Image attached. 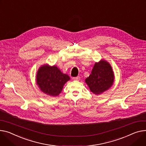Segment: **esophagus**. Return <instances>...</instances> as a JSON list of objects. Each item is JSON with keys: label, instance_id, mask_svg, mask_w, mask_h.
Masks as SVG:
<instances>
[{"label": "esophagus", "instance_id": "obj_1", "mask_svg": "<svg viewBox=\"0 0 146 146\" xmlns=\"http://www.w3.org/2000/svg\"><path fill=\"white\" fill-rule=\"evenodd\" d=\"M80 79V76H77V77H73V80H79Z\"/></svg>", "mask_w": 146, "mask_h": 146}]
</instances>
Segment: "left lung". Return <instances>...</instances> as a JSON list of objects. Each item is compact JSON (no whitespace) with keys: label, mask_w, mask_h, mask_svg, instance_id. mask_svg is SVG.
Listing matches in <instances>:
<instances>
[{"label":"left lung","mask_w":146,"mask_h":146,"mask_svg":"<svg viewBox=\"0 0 146 146\" xmlns=\"http://www.w3.org/2000/svg\"><path fill=\"white\" fill-rule=\"evenodd\" d=\"M114 76L110 64L104 60L96 63L85 82L90 91L98 95L108 90L113 84Z\"/></svg>","instance_id":"8db88e82"}]
</instances>
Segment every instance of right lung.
Here are the masks:
<instances>
[{
  "instance_id": "add662e5",
  "label": "right lung",
  "mask_w": 146,
  "mask_h": 146,
  "mask_svg": "<svg viewBox=\"0 0 146 146\" xmlns=\"http://www.w3.org/2000/svg\"><path fill=\"white\" fill-rule=\"evenodd\" d=\"M69 80V76L63 73L57 66L48 64L41 66L36 75V82L39 89L50 96L59 95L64 84Z\"/></svg>"
}]
</instances>
